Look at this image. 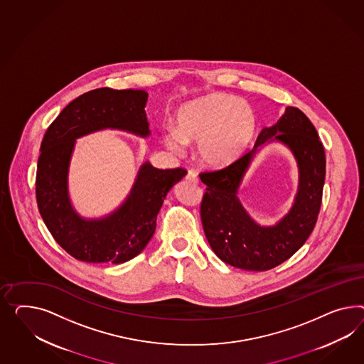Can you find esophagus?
I'll use <instances>...</instances> for the list:
<instances>
[{"mask_svg": "<svg viewBox=\"0 0 364 364\" xmlns=\"http://www.w3.org/2000/svg\"><path fill=\"white\" fill-rule=\"evenodd\" d=\"M186 178H187L188 181L193 183V184H197V183H198V178H197L196 172H195V171H188Z\"/></svg>", "mask_w": 364, "mask_h": 364, "instance_id": "34e87169", "label": "esophagus"}]
</instances>
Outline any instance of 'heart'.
Here are the masks:
<instances>
[{
  "label": "heart",
  "mask_w": 364,
  "mask_h": 364,
  "mask_svg": "<svg viewBox=\"0 0 364 364\" xmlns=\"http://www.w3.org/2000/svg\"><path fill=\"white\" fill-rule=\"evenodd\" d=\"M256 127V114L246 102L215 92L178 108L175 129H166L161 139L175 154L197 144V154L205 166L223 168L244 154Z\"/></svg>",
  "instance_id": "1"
}]
</instances>
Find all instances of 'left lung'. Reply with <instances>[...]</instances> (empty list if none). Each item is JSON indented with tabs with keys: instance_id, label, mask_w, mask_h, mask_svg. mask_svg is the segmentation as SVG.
<instances>
[{
	"instance_id": "1",
	"label": "left lung",
	"mask_w": 364,
	"mask_h": 364,
	"mask_svg": "<svg viewBox=\"0 0 364 364\" xmlns=\"http://www.w3.org/2000/svg\"><path fill=\"white\" fill-rule=\"evenodd\" d=\"M267 139H278L290 147L300 169L295 204L273 227L257 225L236 197L256 148ZM324 176V148L313 123L299 108L286 107L275 124L262 128L250 152L223 169L200 173L207 186L200 213L209 245L221 261L244 270L265 272L281 265L305 244L314 229Z\"/></svg>"
}]
</instances>
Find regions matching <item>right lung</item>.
<instances>
[{
    "instance_id": "add662e5",
    "label": "right lung",
    "mask_w": 364,
    "mask_h": 364,
    "mask_svg": "<svg viewBox=\"0 0 364 364\" xmlns=\"http://www.w3.org/2000/svg\"><path fill=\"white\" fill-rule=\"evenodd\" d=\"M144 90H92L74 99L50 124L41 143L36 196L51 236L70 256L91 264H123L138 256L156 229L169 189L187 175L184 168L159 169L146 161L126 201L102 218H83L68 191L75 139L105 128L147 138Z\"/></svg>"
}]
</instances>
